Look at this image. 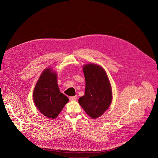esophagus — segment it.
<instances>
[{
    "label": "esophagus",
    "mask_w": 158,
    "mask_h": 158,
    "mask_svg": "<svg viewBox=\"0 0 158 158\" xmlns=\"http://www.w3.org/2000/svg\"><path fill=\"white\" fill-rule=\"evenodd\" d=\"M77 96H74V97H70L69 98V99H70V100L71 102L76 101V100H77Z\"/></svg>",
    "instance_id": "34e87169"
}]
</instances>
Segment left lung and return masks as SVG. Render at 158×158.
<instances>
[{"label":"left lung","instance_id":"obj_1","mask_svg":"<svg viewBox=\"0 0 158 158\" xmlns=\"http://www.w3.org/2000/svg\"><path fill=\"white\" fill-rule=\"evenodd\" d=\"M85 92L78 103L86 113L93 119L102 116L112 102V90L108 75L100 65L88 64L83 67Z\"/></svg>","mask_w":158,"mask_h":158}]
</instances>
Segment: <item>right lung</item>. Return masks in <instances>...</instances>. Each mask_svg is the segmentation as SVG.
I'll return each instance as SVG.
<instances>
[{"label":"right lung","instance_id":"1","mask_svg":"<svg viewBox=\"0 0 158 158\" xmlns=\"http://www.w3.org/2000/svg\"><path fill=\"white\" fill-rule=\"evenodd\" d=\"M37 108L45 116L54 119L69 102L67 97L60 91L57 84V74L52 68L42 73L33 93Z\"/></svg>","mask_w":158,"mask_h":158}]
</instances>
